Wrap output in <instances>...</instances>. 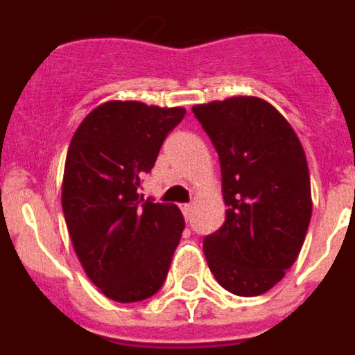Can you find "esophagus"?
<instances>
[{
    "mask_svg": "<svg viewBox=\"0 0 355 355\" xmlns=\"http://www.w3.org/2000/svg\"><path fill=\"white\" fill-rule=\"evenodd\" d=\"M181 211H183L184 218H188L190 213H192V205H181Z\"/></svg>",
    "mask_w": 355,
    "mask_h": 355,
    "instance_id": "1",
    "label": "esophagus"
}]
</instances>
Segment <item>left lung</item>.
Listing matches in <instances>:
<instances>
[{"label": "left lung", "instance_id": "left-lung-1", "mask_svg": "<svg viewBox=\"0 0 355 355\" xmlns=\"http://www.w3.org/2000/svg\"><path fill=\"white\" fill-rule=\"evenodd\" d=\"M220 159L225 220L202 241L216 283L256 297L284 277L311 220L306 155L290 122L254 96L196 105Z\"/></svg>", "mask_w": 355, "mask_h": 355}]
</instances>
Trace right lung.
Instances as JSON below:
<instances>
[{"label":"right lung","mask_w":355,"mask_h":355,"mask_svg":"<svg viewBox=\"0 0 355 355\" xmlns=\"http://www.w3.org/2000/svg\"><path fill=\"white\" fill-rule=\"evenodd\" d=\"M187 110L108 101L83 119L65 158L62 209L85 274L112 300L162 288L184 229L180 208L139 196L163 140Z\"/></svg>","instance_id":"add662e5"}]
</instances>
